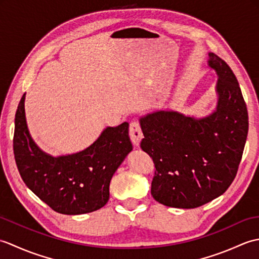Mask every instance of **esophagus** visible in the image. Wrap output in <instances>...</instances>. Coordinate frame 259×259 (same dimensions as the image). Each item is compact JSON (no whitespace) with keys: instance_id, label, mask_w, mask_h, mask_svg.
I'll use <instances>...</instances> for the list:
<instances>
[{"instance_id":"1","label":"esophagus","mask_w":259,"mask_h":259,"mask_svg":"<svg viewBox=\"0 0 259 259\" xmlns=\"http://www.w3.org/2000/svg\"><path fill=\"white\" fill-rule=\"evenodd\" d=\"M129 135H130V139H131V141H133L134 146L139 147L140 141L142 140V138H144V135H142V131H141V128H140L138 122L134 121V122L130 123Z\"/></svg>"}]
</instances>
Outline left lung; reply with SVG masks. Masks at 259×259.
<instances>
[{"instance_id":"8db88e82","label":"left lung","mask_w":259,"mask_h":259,"mask_svg":"<svg viewBox=\"0 0 259 259\" xmlns=\"http://www.w3.org/2000/svg\"><path fill=\"white\" fill-rule=\"evenodd\" d=\"M216 72L217 106L202 118L157 110L139 119L141 149L156 166L155 200L174 208H197L223 195L237 174L248 134V112L237 79L223 59L208 53Z\"/></svg>"}]
</instances>
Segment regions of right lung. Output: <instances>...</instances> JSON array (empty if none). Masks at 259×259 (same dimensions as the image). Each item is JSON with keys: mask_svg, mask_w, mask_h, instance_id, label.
<instances>
[{"mask_svg": "<svg viewBox=\"0 0 259 259\" xmlns=\"http://www.w3.org/2000/svg\"><path fill=\"white\" fill-rule=\"evenodd\" d=\"M25 93L15 113L13 150L25 185L54 211L82 214L109 200L112 176L133 150L129 123L107 126L84 150L53 157L32 139L25 119Z\"/></svg>", "mask_w": 259, "mask_h": 259, "instance_id": "1", "label": "right lung"}]
</instances>
